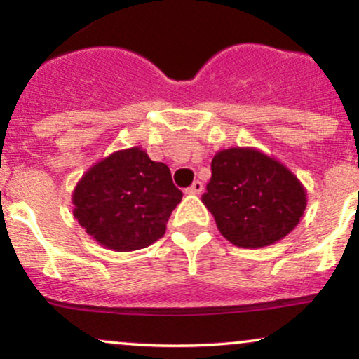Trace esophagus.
I'll return each mask as SVG.
<instances>
[{
    "instance_id": "obj_1",
    "label": "esophagus",
    "mask_w": 359,
    "mask_h": 359,
    "mask_svg": "<svg viewBox=\"0 0 359 359\" xmlns=\"http://www.w3.org/2000/svg\"><path fill=\"white\" fill-rule=\"evenodd\" d=\"M185 192L187 194H201L203 192V182H199V180H194V184L191 187L185 189Z\"/></svg>"
}]
</instances>
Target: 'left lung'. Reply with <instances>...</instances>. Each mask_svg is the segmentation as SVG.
<instances>
[{"instance_id":"left-lung-1","label":"left lung","mask_w":359,"mask_h":359,"mask_svg":"<svg viewBox=\"0 0 359 359\" xmlns=\"http://www.w3.org/2000/svg\"><path fill=\"white\" fill-rule=\"evenodd\" d=\"M203 203L217 229L241 248H263L285 238L304 216L307 194L285 165L255 148L214 155Z\"/></svg>"}]
</instances>
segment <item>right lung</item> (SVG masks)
<instances>
[{
	"instance_id": "obj_1",
	"label": "right lung",
	"mask_w": 359,
	"mask_h": 359,
	"mask_svg": "<svg viewBox=\"0 0 359 359\" xmlns=\"http://www.w3.org/2000/svg\"><path fill=\"white\" fill-rule=\"evenodd\" d=\"M182 199L170 168L133 147L111 154L82 175L72 194L74 216L104 248H147L165 234Z\"/></svg>"
}]
</instances>
